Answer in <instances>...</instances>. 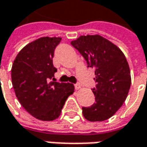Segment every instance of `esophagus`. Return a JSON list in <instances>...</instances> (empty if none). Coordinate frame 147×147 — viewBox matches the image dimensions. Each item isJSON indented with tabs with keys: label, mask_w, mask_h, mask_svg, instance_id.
Wrapping results in <instances>:
<instances>
[{
	"label": "esophagus",
	"mask_w": 147,
	"mask_h": 147,
	"mask_svg": "<svg viewBox=\"0 0 147 147\" xmlns=\"http://www.w3.org/2000/svg\"><path fill=\"white\" fill-rule=\"evenodd\" d=\"M74 88H75V89H77V90H78V89H80V88H82V85H81L79 82H78V83H76V84L74 85Z\"/></svg>",
	"instance_id": "esophagus-1"
}]
</instances>
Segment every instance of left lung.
Wrapping results in <instances>:
<instances>
[{"instance_id": "8db88e82", "label": "left lung", "mask_w": 147, "mask_h": 147, "mask_svg": "<svg viewBox=\"0 0 147 147\" xmlns=\"http://www.w3.org/2000/svg\"><path fill=\"white\" fill-rule=\"evenodd\" d=\"M71 45L83 56L88 67L95 69V103L82 107L83 116L92 122L106 120L123 105L130 89L131 75L125 55L99 35L81 36Z\"/></svg>"}]
</instances>
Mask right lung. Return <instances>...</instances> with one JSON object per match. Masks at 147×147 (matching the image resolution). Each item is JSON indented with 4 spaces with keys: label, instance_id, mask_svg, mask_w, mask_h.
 I'll list each match as a JSON object with an SVG mask.
<instances>
[{
    "label": "right lung",
    "instance_id": "add662e5",
    "mask_svg": "<svg viewBox=\"0 0 147 147\" xmlns=\"http://www.w3.org/2000/svg\"><path fill=\"white\" fill-rule=\"evenodd\" d=\"M60 37H41L20 51L11 69L16 97L31 115L42 121L57 119L69 96L72 83L54 82L57 69L53 65L54 51Z\"/></svg>",
    "mask_w": 147,
    "mask_h": 147
}]
</instances>
